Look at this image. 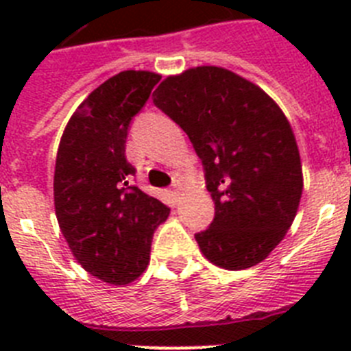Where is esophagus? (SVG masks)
Segmentation results:
<instances>
[{
	"label": "esophagus",
	"mask_w": 351,
	"mask_h": 351,
	"mask_svg": "<svg viewBox=\"0 0 351 351\" xmlns=\"http://www.w3.org/2000/svg\"><path fill=\"white\" fill-rule=\"evenodd\" d=\"M181 191H182V184H181V182H179V181L173 182V186H172V197L178 198L179 195H181Z\"/></svg>",
	"instance_id": "esophagus-1"
}]
</instances>
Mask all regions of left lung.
Masks as SVG:
<instances>
[{"mask_svg": "<svg viewBox=\"0 0 351 351\" xmlns=\"http://www.w3.org/2000/svg\"><path fill=\"white\" fill-rule=\"evenodd\" d=\"M153 96L206 169L214 219L195 235L202 255L226 271L263 262L295 219L304 188L299 145L280 105L221 66L169 75Z\"/></svg>", "mask_w": 351, "mask_h": 351, "instance_id": "obj_1", "label": "left lung"}]
</instances>
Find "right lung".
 <instances>
[{
	"label": "right lung",
	"mask_w": 351,
	"mask_h": 351,
	"mask_svg": "<svg viewBox=\"0 0 351 351\" xmlns=\"http://www.w3.org/2000/svg\"><path fill=\"white\" fill-rule=\"evenodd\" d=\"M161 79L125 70L77 107L61 135L54 169V207L61 234L86 272L128 285L145 271L153 234L170 209L132 182L125 154L130 121Z\"/></svg>",
	"instance_id": "1"
}]
</instances>
